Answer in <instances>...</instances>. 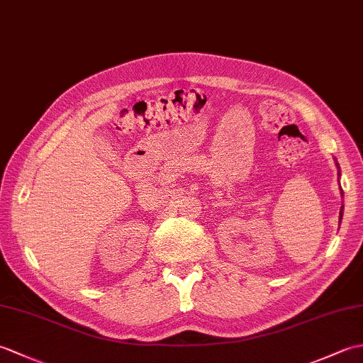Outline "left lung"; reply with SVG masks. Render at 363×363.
I'll list each match as a JSON object with an SVG mask.
<instances>
[{"label":"left lung","mask_w":363,"mask_h":363,"mask_svg":"<svg viewBox=\"0 0 363 363\" xmlns=\"http://www.w3.org/2000/svg\"><path fill=\"white\" fill-rule=\"evenodd\" d=\"M337 165H338V164H337ZM338 174H340V173H338ZM342 196H343V191H342ZM342 215H343V206H342V211H340V218H338L340 221H342Z\"/></svg>","instance_id":"obj_1"}]
</instances>
